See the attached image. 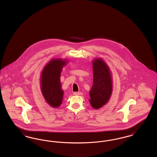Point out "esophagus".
I'll use <instances>...</instances> for the list:
<instances>
[{
	"instance_id": "esophagus-1",
	"label": "esophagus",
	"mask_w": 157,
	"mask_h": 157,
	"mask_svg": "<svg viewBox=\"0 0 157 157\" xmlns=\"http://www.w3.org/2000/svg\"><path fill=\"white\" fill-rule=\"evenodd\" d=\"M74 95H82V93L81 92H75L74 93Z\"/></svg>"
}]
</instances>
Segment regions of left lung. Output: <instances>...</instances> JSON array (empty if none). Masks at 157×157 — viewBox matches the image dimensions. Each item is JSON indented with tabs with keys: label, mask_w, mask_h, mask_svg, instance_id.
I'll return each instance as SVG.
<instances>
[{
	"label": "left lung",
	"mask_w": 157,
	"mask_h": 157,
	"mask_svg": "<svg viewBox=\"0 0 157 157\" xmlns=\"http://www.w3.org/2000/svg\"><path fill=\"white\" fill-rule=\"evenodd\" d=\"M93 85L90 91V104L95 109L102 108L109 101L113 90L112 72L101 58L92 60Z\"/></svg>",
	"instance_id": "1"
}]
</instances>
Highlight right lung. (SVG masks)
<instances>
[{
	"instance_id": "obj_1",
	"label": "right lung",
	"mask_w": 157,
	"mask_h": 157,
	"mask_svg": "<svg viewBox=\"0 0 157 157\" xmlns=\"http://www.w3.org/2000/svg\"><path fill=\"white\" fill-rule=\"evenodd\" d=\"M68 60L54 58L50 60L43 68L40 77V86L46 102L51 107L57 108L62 104L64 91L62 89L60 74Z\"/></svg>"
}]
</instances>
